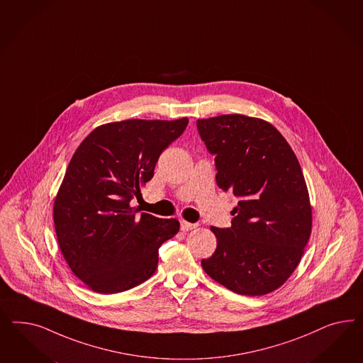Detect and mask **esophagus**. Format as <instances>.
Returning <instances> with one entry per match:
<instances>
[{
	"instance_id": "1",
	"label": "esophagus",
	"mask_w": 363,
	"mask_h": 363,
	"mask_svg": "<svg viewBox=\"0 0 363 363\" xmlns=\"http://www.w3.org/2000/svg\"><path fill=\"white\" fill-rule=\"evenodd\" d=\"M197 226V223H190V222H187V220H181V230H193V229H196Z\"/></svg>"
}]
</instances>
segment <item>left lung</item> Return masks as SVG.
Listing matches in <instances>:
<instances>
[{
	"label": "left lung",
	"instance_id": "1",
	"mask_svg": "<svg viewBox=\"0 0 363 363\" xmlns=\"http://www.w3.org/2000/svg\"><path fill=\"white\" fill-rule=\"evenodd\" d=\"M216 155L217 185L240 198L231 228H210L217 249L202 267L231 291L264 296L297 269L311 234V205L297 157L270 122L243 114L197 121Z\"/></svg>",
	"mask_w": 363,
	"mask_h": 363
}]
</instances>
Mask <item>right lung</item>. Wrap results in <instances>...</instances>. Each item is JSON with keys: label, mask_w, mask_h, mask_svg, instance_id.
I'll return each mask as SVG.
<instances>
[{"label": "right lung", "mask_w": 363, "mask_h": 363, "mask_svg": "<svg viewBox=\"0 0 363 363\" xmlns=\"http://www.w3.org/2000/svg\"><path fill=\"white\" fill-rule=\"evenodd\" d=\"M186 117L125 120L96 128L73 154L53 206L55 235L72 272L88 289L114 294L145 282L158 249L179 230L130 199L154 176L161 153L187 126Z\"/></svg>", "instance_id": "add662e5"}]
</instances>
